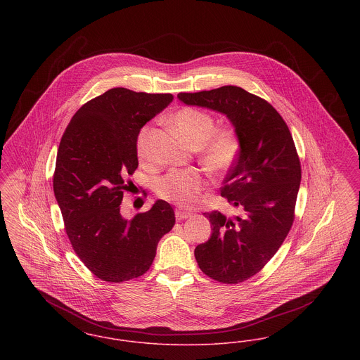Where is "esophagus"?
I'll return each instance as SVG.
<instances>
[{
	"mask_svg": "<svg viewBox=\"0 0 360 360\" xmlns=\"http://www.w3.org/2000/svg\"><path fill=\"white\" fill-rule=\"evenodd\" d=\"M174 216H176V219H186V218H190L192 216L191 213H188V212H184V210H180V209H176V212H174Z\"/></svg>",
	"mask_w": 360,
	"mask_h": 360,
	"instance_id": "1",
	"label": "esophagus"
}]
</instances>
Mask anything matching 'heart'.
<instances>
[{"instance_id":"1","label":"heart","mask_w":360,"mask_h":360,"mask_svg":"<svg viewBox=\"0 0 360 360\" xmlns=\"http://www.w3.org/2000/svg\"><path fill=\"white\" fill-rule=\"evenodd\" d=\"M177 132L198 148L200 164L213 173L232 168L240 153L239 135L231 127L214 128V119L202 110L183 108L170 116ZM150 127H143L136 138V153L141 160L147 157ZM205 186L202 173L196 169H174L157 180L155 191L160 198L183 207H190Z\"/></svg>"}]
</instances>
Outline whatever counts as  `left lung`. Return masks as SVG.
Masks as SVG:
<instances>
[{
    "instance_id": "left-lung-1",
    "label": "left lung",
    "mask_w": 360,
    "mask_h": 360,
    "mask_svg": "<svg viewBox=\"0 0 360 360\" xmlns=\"http://www.w3.org/2000/svg\"><path fill=\"white\" fill-rule=\"evenodd\" d=\"M177 98L225 115L239 135V157L221 187V196L239 214L205 213L213 233L195 248L196 262L206 276L238 284L261 271L293 224L302 179L296 147L280 113L241 87L222 86L180 93Z\"/></svg>"
}]
</instances>
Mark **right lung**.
Instances as JSON below:
<instances>
[{
  "label": "right lung",
  "mask_w": 360,
  "mask_h": 360,
  "mask_svg": "<svg viewBox=\"0 0 360 360\" xmlns=\"http://www.w3.org/2000/svg\"><path fill=\"white\" fill-rule=\"evenodd\" d=\"M172 101V94L108 90L75 113L61 138L54 196L76 255L103 281L144 274L174 225V212L162 199L132 219L120 213L125 177L138 168V134Z\"/></svg>",
  "instance_id": "1"
}]
</instances>
